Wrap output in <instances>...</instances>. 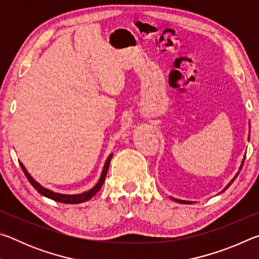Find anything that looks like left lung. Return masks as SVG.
<instances>
[{"label": "left lung", "mask_w": 259, "mask_h": 259, "mask_svg": "<svg viewBox=\"0 0 259 259\" xmlns=\"http://www.w3.org/2000/svg\"><path fill=\"white\" fill-rule=\"evenodd\" d=\"M244 157H245V156H244ZM244 157H243V160H242V162H241V165H240V168H239V171H238V172H236V175H235V176H234V178H233V179H232V181H231V182H230L229 184H227V185H226V187H225V188H224V190H223L222 192H224L225 190H227V188H229V187L231 186V184L234 182V179H235L236 177H238V175H239V172H240V170H241V169H242V165H243V162H244ZM222 192H221V193H222ZM170 199H172L174 201H176V202H178V203H193V202H192V201H183V200L174 199V198H171V196H170Z\"/></svg>", "instance_id": "8db88e82"}]
</instances>
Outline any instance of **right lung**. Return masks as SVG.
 Returning <instances> with one entry per match:
<instances>
[{
	"label": "right lung",
	"instance_id": "1",
	"mask_svg": "<svg viewBox=\"0 0 259 259\" xmlns=\"http://www.w3.org/2000/svg\"><path fill=\"white\" fill-rule=\"evenodd\" d=\"M112 156H113V154H109V156L107 157V160H106V162H105V164H104L102 175H100L99 181H98V183L96 184V185L93 188H91V190L87 191V192H83V193H81V194H72V195L71 194H60V193H56L54 191L48 190V188L43 187L40 183H37L32 176H30V174H28V171L25 168V165L21 163V162H20V166H21V169H23L25 176L27 177L28 182L32 184L33 187L38 193H40L41 195L46 196V198H49V199L54 200V201H57V202L76 204V203H82V202H85V201H88V200H90L96 194V193H97L100 190V188H102V185H103L104 182H105V177H106L107 170L109 168V163H111Z\"/></svg>",
	"mask_w": 259,
	"mask_h": 259
}]
</instances>
